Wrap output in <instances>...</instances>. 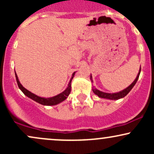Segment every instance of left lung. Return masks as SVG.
I'll return each instance as SVG.
<instances>
[{
	"label": "left lung",
	"mask_w": 154,
	"mask_h": 154,
	"mask_svg": "<svg viewBox=\"0 0 154 154\" xmlns=\"http://www.w3.org/2000/svg\"><path fill=\"white\" fill-rule=\"evenodd\" d=\"M140 71H141V67H140V70H139L138 74H137V77H136L135 80L133 81V82H132L130 86H128V88H125V89H124L123 91L118 92V93H104V92L98 91V90H97L96 88H92V90H93V93H94L95 95H97L98 97H99V98H106V99H110V100H118V99H120V98H122L125 96H126V95H128L129 93H130V91L132 89V88L135 86L136 82H137V79H138V78H139ZM91 82H93L92 75H91Z\"/></svg>",
	"instance_id": "obj_1"
}]
</instances>
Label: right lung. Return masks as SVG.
<instances>
[{"instance_id": "1", "label": "right lung", "mask_w": 154, "mask_h": 154, "mask_svg": "<svg viewBox=\"0 0 154 154\" xmlns=\"http://www.w3.org/2000/svg\"><path fill=\"white\" fill-rule=\"evenodd\" d=\"M75 72L72 74V78L70 79L69 82L66 89L64 91H63L62 93H60V94L56 95V96L51 97V98H43V97H40L38 96V95L34 94V93H31L30 91L26 90V88H24L22 85V84H21L20 82H19L18 77H17V75L16 72H15V76H16V79H17V84H18L19 89H20L21 91L23 92V93H24L25 95H26L28 98H31V99H32L33 100H35V101H36L37 103L42 104V105L54 106V105H56V104L60 103L61 102L63 101V100L66 99L67 97L69 96L70 92H71V82H72V79H73L74 76H75Z\"/></svg>"}]
</instances>
